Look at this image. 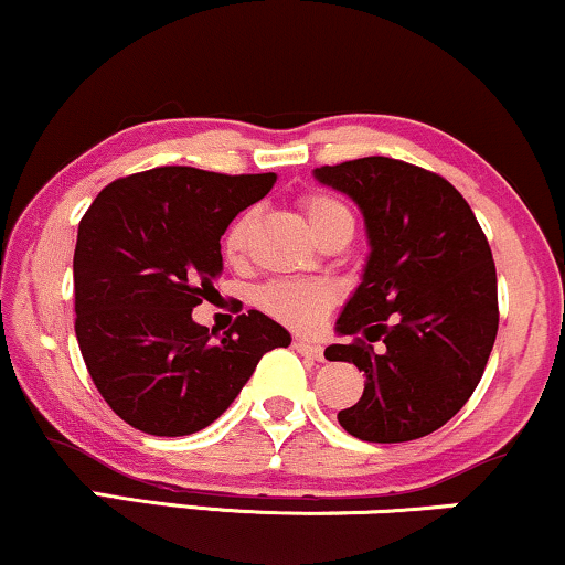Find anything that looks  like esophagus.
Instances as JSON below:
<instances>
[{
    "instance_id": "obj_1",
    "label": "esophagus",
    "mask_w": 565,
    "mask_h": 565,
    "mask_svg": "<svg viewBox=\"0 0 565 565\" xmlns=\"http://www.w3.org/2000/svg\"><path fill=\"white\" fill-rule=\"evenodd\" d=\"M294 349L301 351V354L311 356V360H324V349L320 347V343H311L307 341V338H296L294 341Z\"/></svg>"
}]
</instances>
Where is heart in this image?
Instances as JSON below:
<instances>
[{"instance_id":"obj_1","label":"heart","mask_w":565,"mask_h":565,"mask_svg":"<svg viewBox=\"0 0 565 565\" xmlns=\"http://www.w3.org/2000/svg\"><path fill=\"white\" fill-rule=\"evenodd\" d=\"M303 211H307L309 224L315 232H320L335 216L349 214L347 205L330 195H309L303 201ZM254 218V211H243L224 232L222 248L230 262H241L245 250H248ZM330 303H333V288L320 280H275L258 290V307L267 311L269 317H275V320L298 330L317 328L324 311L330 309Z\"/></svg>"}]
</instances>
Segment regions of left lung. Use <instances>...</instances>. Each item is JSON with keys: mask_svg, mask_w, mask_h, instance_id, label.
<instances>
[{"mask_svg": "<svg viewBox=\"0 0 565 565\" xmlns=\"http://www.w3.org/2000/svg\"><path fill=\"white\" fill-rule=\"evenodd\" d=\"M362 211L370 254L324 349L364 373L338 423L362 441L434 434L460 413L492 354L500 311L492 248L466 198L420 166L370 156L315 169ZM387 349L373 352L370 342Z\"/></svg>", "mask_w": 565, "mask_h": 565, "instance_id": "8db88e82", "label": "left lung"}]
</instances>
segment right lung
<instances>
[{
	"instance_id": "right-lung-1",
	"label": "right lung",
	"mask_w": 565,
	"mask_h": 565,
	"mask_svg": "<svg viewBox=\"0 0 565 565\" xmlns=\"http://www.w3.org/2000/svg\"><path fill=\"white\" fill-rule=\"evenodd\" d=\"M277 174L227 177L161 166L116 179L78 222L76 338L110 409L152 436L216 420L258 360L290 333L250 309L224 335L192 320L222 275L224 230Z\"/></svg>"
}]
</instances>
